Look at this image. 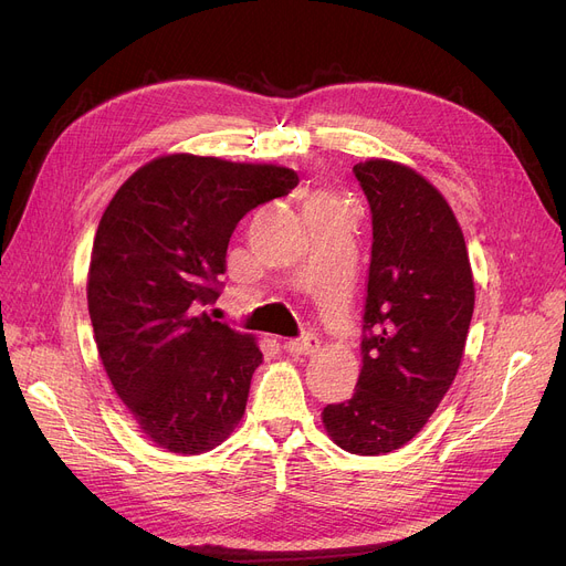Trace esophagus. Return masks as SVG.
<instances>
[{
    "instance_id": "34e87169",
    "label": "esophagus",
    "mask_w": 566,
    "mask_h": 566,
    "mask_svg": "<svg viewBox=\"0 0 566 566\" xmlns=\"http://www.w3.org/2000/svg\"><path fill=\"white\" fill-rule=\"evenodd\" d=\"M318 337L316 335H305V337H298V339H289L284 344L286 353L291 355H312L318 350Z\"/></svg>"
}]
</instances>
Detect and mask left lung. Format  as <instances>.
Masks as SVG:
<instances>
[{"label": "left lung", "instance_id": "obj_1", "mask_svg": "<svg viewBox=\"0 0 566 566\" xmlns=\"http://www.w3.org/2000/svg\"><path fill=\"white\" fill-rule=\"evenodd\" d=\"M371 208L363 369L323 424L350 454H388L418 433L459 371L474 282L461 227L424 176L390 160L353 167Z\"/></svg>", "mask_w": 566, "mask_h": 566}]
</instances>
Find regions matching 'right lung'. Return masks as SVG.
<instances>
[{"mask_svg": "<svg viewBox=\"0 0 566 566\" xmlns=\"http://www.w3.org/2000/svg\"><path fill=\"white\" fill-rule=\"evenodd\" d=\"M295 186L286 167L174 154L139 167L105 208L88 316L116 395L158 448L201 454L241 422L263 355L201 307L222 293L235 224Z\"/></svg>", "mask_w": 566, "mask_h": 566, "instance_id": "add662e5", "label": "right lung"}]
</instances>
